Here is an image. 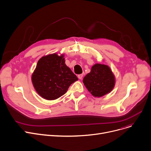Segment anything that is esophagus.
<instances>
[{"mask_svg":"<svg viewBox=\"0 0 151 151\" xmlns=\"http://www.w3.org/2000/svg\"><path fill=\"white\" fill-rule=\"evenodd\" d=\"M83 74H79V75H78V78L79 79H82V77H83Z\"/></svg>","mask_w":151,"mask_h":151,"instance_id":"1","label":"esophagus"}]
</instances>
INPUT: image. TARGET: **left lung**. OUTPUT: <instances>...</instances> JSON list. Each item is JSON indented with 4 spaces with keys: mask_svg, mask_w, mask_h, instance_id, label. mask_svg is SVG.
Segmentation results:
<instances>
[{
    "mask_svg": "<svg viewBox=\"0 0 151 151\" xmlns=\"http://www.w3.org/2000/svg\"><path fill=\"white\" fill-rule=\"evenodd\" d=\"M83 82L94 97H102L113 89L115 78L110 68L105 65L95 64L91 72L83 78Z\"/></svg>",
    "mask_w": 151,
    "mask_h": 151,
    "instance_id": "1",
    "label": "left lung"
}]
</instances>
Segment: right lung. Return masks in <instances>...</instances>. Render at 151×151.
I'll return each mask as SVG.
<instances>
[{
	"instance_id": "obj_1",
	"label": "right lung",
	"mask_w": 151,
	"mask_h": 151,
	"mask_svg": "<svg viewBox=\"0 0 151 151\" xmlns=\"http://www.w3.org/2000/svg\"><path fill=\"white\" fill-rule=\"evenodd\" d=\"M78 78L65 64L64 55L52 54L41 57L32 76L35 90L42 98L55 100L67 91Z\"/></svg>"
}]
</instances>
